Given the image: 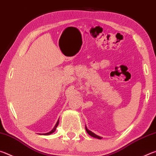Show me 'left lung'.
<instances>
[{"label": "left lung", "instance_id": "8db88e82", "mask_svg": "<svg viewBox=\"0 0 156 156\" xmlns=\"http://www.w3.org/2000/svg\"><path fill=\"white\" fill-rule=\"evenodd\" d=\"M86 131H87V133L89 134V135H90V136H92V137H94V138H98V139H102L101 137H100V136H98L96 135V134L94 133L93 132H91V131H89V129H87V127H86Z\"/></svg>", "mask_w": 156, "mask_h": 156}]
</instances>
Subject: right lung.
Returning <instances> with one entry per match:
<instances>
[{
  "instance_id": "1",
  "label": "right lung",
  "mask_w": 156,
  "mask_h": 156,
  "mask_svg": "<svg viewBox=\"0 0 156 156\" xmlns=\"http://www.w3.org/2000/svg\"><path fill=\"white\" fill-rule=\"evenodd\" d=\"M58 123H59V120L57 121V123L56 124V125H55V126H54V128L52 129V130L50 131V132H48V133H43V135H45V136H47V135H50V134H51L52 133H54V132L56 131V127L58 126Z\"/></svg>"
}]
</instances>
